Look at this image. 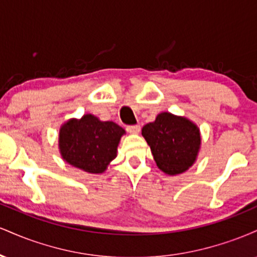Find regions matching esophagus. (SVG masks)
<instances>
[{
  "mask_svg": "<svg viewBox=\"0 0 257 257\" xmlns=\"http://www.w3.org/2000/svg\"><path fill=\"white\" fill-rule=\"evenodd\" d=\"M140 125H128L126 126V132L131 134H139L140 133Z\"/></svg>",
  "mask_w": 257,
  "mask_h": 257,
  "instance_id": "1",
  "label": "esophagus"
}]
</instances>
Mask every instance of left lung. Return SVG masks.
Here are the masks:
<instances>
[{"mask_svg":"<svg viewBox=\"0 0 257 257\" xmlns=\"http://www.w3.org/2000/svg\"><path fill=\"white\" fill-rule=\"evenodd\" d=\"M141 134L162 172L176 175L196 162L202 139L198 126L190 119L162 112L155 122L144 125Z\"/></svg>","mask_w":257,"mask_h":257,"instance_id":"obj_1","label":"left lung"}]
</instances>
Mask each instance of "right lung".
<instances>
[{
  "label": "right lung",
  "mask_w": 257,
  "mask_h": 257,
  "mask_svg": "<svg viewBox=\"0 0 257 257\" xmlns=\"http://www.w3.org/2000/svg\"><path fill=\"white\" fill-rule=\"evenodd\" d=\"M125 131L114 122H102L93 114L69 119L59 132V150L64 161L90 174L104 173Z\"/></svg>",
  "instance_id": "obj_1"
}]
</instances>
